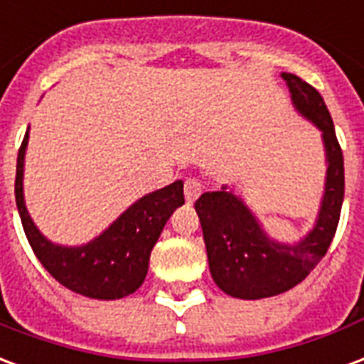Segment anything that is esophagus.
<instances>
[{"label": "esophagus", "instance_id": "obj_1", "mask_svg": "<svg viewBox=\"0 0 364 364\" xmlns=\"http://www.w3.org/2000/svg\"><path fill=\"white\" fill-rule=\"evenodd\" d=\"M183 193H185V200H187V203H195L196 198L200 196V193H203V183L198 181V179L189 177V179L185 181Z\"/></svg>", "mask_w": 364, "mask_h": 364}]
</instances>
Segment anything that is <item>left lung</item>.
<instances>
[{"label":"left lung","mask_w":364,"mask_h":364,"mask_svg":"<svg viewBox=\"0 0 364 364\" xmlns=\"http://www.w3.org/2000/svg\"><path fill=\"white\" fill-rule=\"evenodd\" d=\"M282 77L295 107L322 131L328 160L324 198L316 225L295 245L268 239L249 208L225 189L204 193L196 200L210 274L223 293L237 299L274 297L301 284L324 258L340 223L346 177L330 112L314 86L291 73Z\"/></svg>","instance_id":"8db88e82"}]
</instances>
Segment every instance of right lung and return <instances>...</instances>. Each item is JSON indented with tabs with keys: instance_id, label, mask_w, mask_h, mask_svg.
Listing matches in <instances>:
<instances>
[{
	"instance_id": "1",
	"label": "right lung",
	"mask_w": 364,
	"mask_h": 364,
	"mask_svg": "<svg viewBox=\"0 0 364 364\" xmlns=\"http://www.w3.org/2000/svg\"><path fill=\"white\" fill-rule=\"evenodd\" d=\"M28 131L17 156L15 200L23 230L46 270L67 289L90 299H121L142 285L150 252L175 208L185 204L183 183L142 196L100 237L82 247L53 245L32 223L23 198V164Z\"/></svg>"
}]
</instances>
